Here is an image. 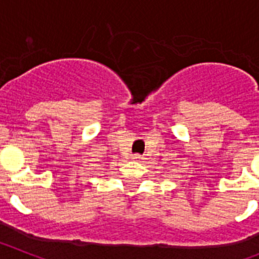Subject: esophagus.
<instances>
[{
  "instance_id": "1",
  "label": "esophagus",
  "mask_w": 259,
  "mask_h": 259,
  "mask_svg": "<svg viewBox=\"0 0 259 259\" xmlns=\"http://www.w3.org/2000/svg\"><path fill=\"white\" fill-rule=\"evenodd\" d=\"M132 159H133V160H141V159H142V156H141L139 154H134L132 156Z\"/></svg>"
}]
</instances>
